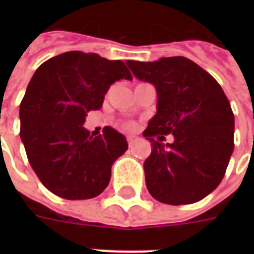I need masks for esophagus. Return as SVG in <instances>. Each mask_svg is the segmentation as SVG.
Returning a JSON list of instances; mask_svg holds the SVG:
<instances>
[{
	"instance_id": "34e87169",
	"label": "esophagus",
	"mask_w": 254,
	"mask_h": 254,
	"mask_svg": "<svg viewBox=\"0 0 254 254\" xmlns=\"http://www.w3.org/2000/svg\"><path fill=\"white\" fill-rule=\"evenodd\" d=\"M137 139H138V137H137V135H127V145H129V146H133V143H134Z\"/></svg>"
}]
</instances>
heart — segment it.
<instances>
[{"label": "heart", "instance_id": "1", "mask_svg": "<svg viewBox=\"0 0 254 254\" xmlns=\"http://www.w3.org/2000/svg\"><path fill=\"white\" fill-rule=\"evenodd\" d=\"M124 127V129H127V130H131V129H133V127H134V125H133V124L131 123H125L123 125Z\"/></svg>", "mask_w": 254, "mask_h": 254}]
</instances>
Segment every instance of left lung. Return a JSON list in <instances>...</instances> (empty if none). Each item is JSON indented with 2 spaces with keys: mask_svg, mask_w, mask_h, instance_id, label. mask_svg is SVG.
<instances>
[{
  "mask_svg": "<svg viewBox=\"0 0 254 254\" xmlns=\"http://www.w3.org/2000/svg\"><path fill=\"white\" fill-rule=\"evenodd\" d=\"M127 64L158 96L157 113L143 131L151 142L143 162L149 192L171 205L201 200L220 185L235 147V117L224 91L185 57ZM167 134L174 142L165 145Z\"/></svg>",
  "mask_w": 254,
  "mask_h": 254,
  "instance_id": "left-lung-1",
  "label": "left lung"
}]
</instances>
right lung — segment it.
I'll return each mask as SVG.
<instances>
[{"label": "right lung", "mask_w": 254, "mask_h": 254, "mask_svg": "<svg viewBox=\"0 0 254 254\" xmlns=\"http://www.w3.org/2000/svg\"><path fill=\"white\" fill-rule=\"evenodd\" d=\"M121 79H133L124 62L81 51L51 58L31 77L19 107V135L39 181L58 196L100 195L113 162L127 150L115 129L93 137L83 127L88 112L103 107L104 95Z\"/></svg>", "instance_id": "obj_1"}]
</instances>
